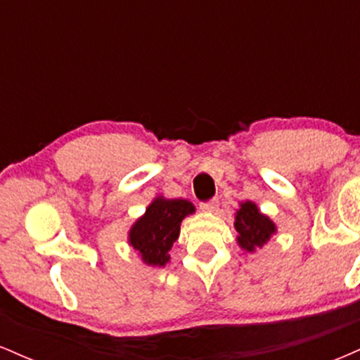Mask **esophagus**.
<instances>
[{"mask_svg": "<svg viewBox=\"0 0 360 360\" xmlns=\"http://www.w3.org/2000/svg\"><path fill=\"white\" fill-rule=\"evenodd\" d=\"M218 206H220V201L212 200V201H208V203L201 205V210H203L205 213H214L218 210Z\"/></svg>", "mask_w": 360, "mask_h": 360, "instance_id": "obj_1", "label": "esophagus"}]
</instances>
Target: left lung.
<instances>
[{
  "instance_id": "left-lung-1",
  "label": "left lung",
  "mask_w": 360,
  "mask_h": 360,
  "mask_svg": "<svg viewBox=\"0 0 360 360\" xmlns=\"http://www.w3.org/2000/svg\"><path fill=\"white\" fill-rule=\"evenodd\" d=\"M235 230H237V243L242 250L255 254L278 233V226L266 213L259 210L254 201L247 200L238 205L235 212Z\"/></svg>"
}]
</instances>
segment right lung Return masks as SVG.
<instances>
[{
  "mask_svg": "<svg viewBox=\"0 0 360 360\" xmlns=\"http://www.w3.org/2000/svg\"><path fill=\"white\" fill-rule=\"evenodd\" d=\"M196 212L191 201L177 198L155 196L146 213L134 221L128 230V245L137 250L139 259L148 267H166L171 262L169 250L179 238L181 223Z\"/></svg>",
  "mask_w": 360,
  "mask_h": 360,
  "instance_id": "add662e5",
  "label": "right lung"
}]
</instances>
